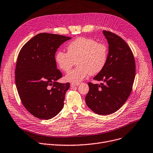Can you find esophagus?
<instances>
[{"label":"esophagus","mask_w":153,"mask_h":153,"mask_svg":"<svg viewBox=\"0 0 153 153\" xmlns=\"http://www.w3.org/2000/svg\"><path fill=\"white\" fill-rule=\"evenodd\" d=\"M79 84H80L79 83H74V82H73V83H71V87L78 86Z\"/></svg>","instance_id":"obj_1"}]
</instances>
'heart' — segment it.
<instances>
[{
    "mask_svg": "<svg viewBox=\"0 0 153 153\" xmlns=\"http://www.w3.org/2000/svg\"><path fill=\"white\" fill-rule=\"evenodd\" d=\"M68 52L59 50L55 62L59 68L68 73L75 65L78 66L66 76L69 82H78L90 76L99 73L105 68L108 58V48L103 43L87 37H78L67 47Z\"/></svg>",
    "mask_w": 153,
    "mask_h": 153,
    "instance_id": "1",
    "label": "heart"
}]
</instances>
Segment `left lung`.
<instances>
[{
	"instance_id": "8db88e82",
	"label": "left lung",
	"mask_w": 153,
	"mask_h": 153,
	"mask_svg": "<svg viewBox=\"0 0 153 153\" xmlns=\"http://www.w3.org/2000/svg\"><path fill=\"white\" fill-rule=\"evenodd\" d=\"M103 33L109 44L107 62L94 79L104 84L89 82L85 99L94 113L108 115L119 109L128 99L135 77V62L130 48L123 39L108 30Z\"/></svg>"
}]
</instances>
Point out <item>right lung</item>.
Instances as JSON below:
<instances>
[{
  "label": "right lung",
  "mask_w": 153,
  "mask_h": 153,
  "mask_svg": "<svg viewBox=\"0 0 153 153\" xmlns=\"http://www.w3.org/2000/svg\"><path fill=\"white\" fill-rule=\"evenodd\" d=\"M69 37L40 33L26 42L18 54L15 68V83L18 95L27 111L34 117L48 120L54 117L64 106L69 82L56 68L55 55Z\"/></svg>",
  "instance_id": "right-lung-1"
}]
</instances>
